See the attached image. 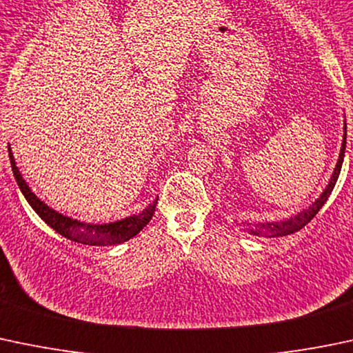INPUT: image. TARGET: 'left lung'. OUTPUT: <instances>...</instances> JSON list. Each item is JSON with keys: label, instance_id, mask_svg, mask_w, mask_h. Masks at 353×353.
<instances>
[{"label": "left lung", "instance_id": "1", "mask_svg": "<svg viewBox=\"0 0 353 353\" xmlns=\"http://www.w3.org/2000/svg\"><path fill=\"white\" fill-rule=\"evenodd\" d=\"M345 144H347V125H345V134H343V143H341V150H340V156H339V163H336L335 170H333V175L330 178L328 187L323 190V194L316 199L314 202L311 203L307 209L301 210L297 212L296 216H290L289 219L284 221H274V223H258V224H243V230L253 236H261V238H281V236H287L292 234V232H297L299 230H303L307 223H311L312 217L319 212L325 202L328 201V197L332 195L333 188H335L336 180H339L340 170H341V163H343V156H345Z\"/></svg>", "mask_w": 353, "mask_h": 353}]
</instances>
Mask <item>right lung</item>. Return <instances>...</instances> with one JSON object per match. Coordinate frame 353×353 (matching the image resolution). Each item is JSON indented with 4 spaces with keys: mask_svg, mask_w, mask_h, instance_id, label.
<instances>
[{
    "mask_svg": "<svg viewBox=\"0 0 353 353\" xmlns=\"http://www.w3.org/2000/svg\"><path fill=\"white\" fill-rule=\"evenodd\" d=\"M10 161H12V170L13 176L17 180L18 187H20L21 194L25 195L27 202L30 203L32 209L42 217V221H46V224H49L54 231L59 232L64 238L71 239L74 243H81V245H90V246H108V245H121V243L127 241V239L134 238L148 223L152 219V214H154L156 203L158 199L148 205L146 209L141 214H134V216L125 217L122 221H115V223L108 224H88L81 223L78 219H71V217L63 216L57 210L50 209L47 203H43L34 192L30 190V187L27 185V181L21 178V173L18 172L17 163H14L13 152L8 148Z\"/></svg>",
    "mask_w": 353,
    "mask_h": 353,
    "instance_id": "1",
    "label": "right lung"
}]
</instances>
